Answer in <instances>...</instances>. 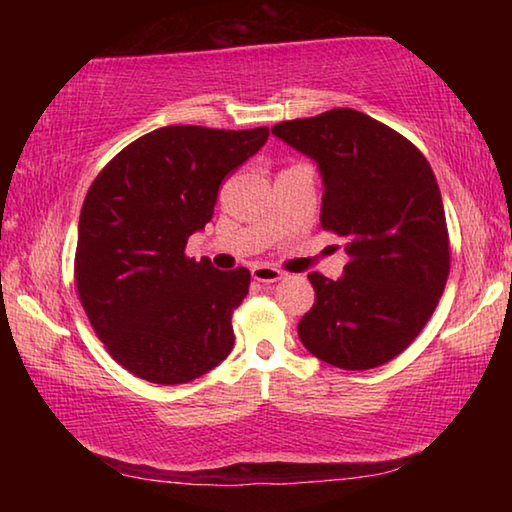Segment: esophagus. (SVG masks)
<instances>
[{"label": "esophagus", "instance_id": "1", "mask_svg": "<svg viewBox=\"0 0 512 512\" xmlns=\"http://www.w3.org/2000/svg\"><path fill=\"white\" fill-rule=\"evenodd\" d=\"M250 273H253V280L257 282H277L282 280V271L280 268L275 266H268V264H255L253 268H250Z\"/></svg>", "mask_w": 512, "mask_h": 512}]
</instances>
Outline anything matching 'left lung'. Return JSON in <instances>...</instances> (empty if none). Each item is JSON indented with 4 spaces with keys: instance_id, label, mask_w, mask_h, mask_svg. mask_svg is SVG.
Listing matches in <instances>:
<instances>
[{
    "instance_id": "obj_1",
    "label": "left lung",
    "mask_w": 512,
    "mask_h": 512,
    "mask_svg": "<svg viewBox=\"0 0 512 512\" xmlns=\"http://www.w3.org/2000/svg\"><path fill=\"white\" fill-rule=\"evenodd\" d=\"M271 131L318 162L320 225L345 239V275L309 273L316 302L298 336L316 359L370 370L402 354L427 325L449 275L440 189L415 144L352 108Z\"/></svg>"
}]
</instances>
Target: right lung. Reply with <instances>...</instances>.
I'll return each mask as SVG.
<instances>
[{
    "label": "right lung",
    "instance_id": "1",
    "mask_svg": "<svg viewBox=\"0 0 512 512\" xmlns=\"http://www.w3.org/2000/svg\"><path fill=\"white\" fill-rule=\"evenodd\" d=\"M268 128L164 126L121 149L83 201L74 280L110 357L151 384H187L228 357L232 311L250 271L185 255L210 223L219 187Z\"/></svg>",
    "mask_w": 512,
    "mask_h": 512
}]
</instances>
